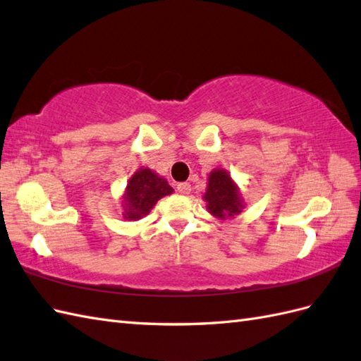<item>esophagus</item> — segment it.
Wrapping results in <instances>:
<instances>
[{"instance_id":"esophagus-1","label":"esophagus","mask_w":361,"mask_h":361,"mask_svg":"<svg viewBox=\"0 0 361 361\" xmlns=\"http://www.w3.org/2000/svg\"><path fill=\"white\" fill-rule=\"evenodd\" d=\"M176 188H178V192H180V194H183V195H187V194L191 192V185H190L188 182L178 183Z\"/></svg>"}]
</instances>
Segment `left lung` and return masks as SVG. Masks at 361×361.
<instances>
[{
    "label": "left lung",
    "instance_id": "1",
    "mask_svg": "<svg viewBox=\"0 0 361 361\" xmlns=\"http://www.w3.org/2000/svg\"><path fill=\"white\" fill-rule=\"evenodd\" d=\"M207 211L216 218H233L243 211V200L238 187L226 170H214L207 179V190L204 197Z\"/></svg>",
    "mask_w": 361,
    "mask_h": 361
}]
</instances>
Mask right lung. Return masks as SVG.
Listing matches in <instances>:
<instances>
[{
  "mask_svg": "<svg viewBox=\"0 0 361 361\" xmlns=\"http://www.w3.org/2000/svg\"><path fill=\"white\" fill-rule=\"evenodd\" d=\"M173 192L169 182L150 169H140L129 179L123 194V218L137 221L146 216L164 195Z\"/></svg>",
  "mask_w": 361,
  "mask_h": 361,
  "instance_id": "right-lung-1",
  "label": "right lung"
}]
</instances>
